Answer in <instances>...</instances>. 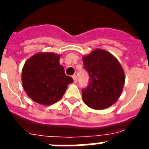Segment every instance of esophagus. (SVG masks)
I'll use <instances>...</instances> for the list:
<instances>
[{"label": "esophagus", "mask_w": 149, "mask_h": 149, "mask_svg": "<svg viewBox=\"0 0 149 149\" xmlns=\"http://www.w3.org/2000/svg\"><path fill=\"white\" fill-rule=\"evenodd\" d=\"M72 79H73L74 83H77V76H76V75H73V76H72Z\"/></svg>", "instance_id": "esophagus-1"}]
</instances>
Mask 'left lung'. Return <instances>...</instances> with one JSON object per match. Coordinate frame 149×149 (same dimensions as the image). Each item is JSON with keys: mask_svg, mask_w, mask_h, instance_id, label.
<instances>
[{"mask_svg": "<svg viewBox=\"0 0 149 149\" xmlns=\"http://www.w3.org/2000/svg\"><path fill=\"white\" fill-rule=\"evenodd\" d=\"M88 72V87L82 91L86 105L94 110L108 108L118 101L125 84V72L114 55L102 49H95L83 56Z\"/></svg>", "mask_w": 149, "mask_h": 149, "instance_id": "obj_1", "label": "left lung"}]
</instances>
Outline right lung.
Segmentation results:
<instances>
[{"label": "right lung", "mask_w": 149, "mask_h": 149, "mask_svg": "<svg viewBox=\"0 0 149 149\" xmlns=\"http://www.w3.org/2000/svg\"><path fill=\"white\" fill-rule=\"evenodd\" d=\"M61 55L39 52L28 58L22 69V85L33 101L51 105L62 98L67 87L73 82L60 64Z\"/></svg>", "instance_id": "1"}]
</instances>
